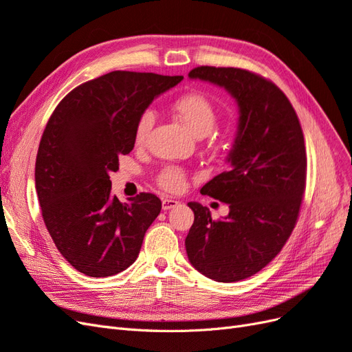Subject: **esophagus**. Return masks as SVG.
Masks as SVG:
<instances>
[{
    "label": "esophagus",
    "mask_w": 352,
    "mask_h": 352,
    "mask_svg": "<svg viewBox=\"0 0 352 352\" xmlns=\"http://www.w3.org/2000/svg\"><path fill=\"white\" fill-rule=\"evenodd\" d=\"M176 206H179V201H176V199L163 198V201H162V207H163L164 211H166V210H170V208H175Z\"/></svg>",
    "instance_id": "34e87169"
}]
</instances>
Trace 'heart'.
Here are the masks:
<instances>
[{"label": "heart", "mask_w": 352, "mask_h": 352, "mask_svg": "<svg viewBox=\"0 0 352 352\" xmlns=\"http://www.w3.org/2000/svg\"><path fill=\"white\" fill-rule=\"evenodd\" d=\"M175 110L180 120L190 131V133L202 138L208 135L217 123V111L212 102L199 92H189L175 102ZM155 122L153 110H145L135 126V144L142 145L150 135ZM157 184L167 192H180L186 186L185 170L176 166H167L157 176Z\"/></svg>", "instance_id": "heart-1"}]
</instances>
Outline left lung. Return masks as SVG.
<instances>
[{"label":"left lung","mask_w":352,"mask_h":352,"mask_svg":"<svg viewBox=\"0 0 352 352\" xmlns=\"http://www.w3.org/2000/svg\"><path fill=\"white\" fill-rule=\"evenodd\" d=\"M190 79L225 88L239 107L230 167L201 188L229 206L223 220L188 202L194 225L185 239L190 264L217 282H238L264 269L285 247L305 192L307 153L300 119L286 95L257 73L199 66Z\"/></svg>","instance_id":"1"}]
</instances>
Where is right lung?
I'll list each match as a JSON object with an SVG mask.
<instances>
[{"instance_id": "1", "label": "right lung", "mask_w": 352, "mask_h": 352, "mask_svg": "<svg viewBox=\"0 0 352 352\" xmlns=\"http://www.w3.org/2000/svg\"><path fill=\"white\" fill-rule=\"evenodd\" d=\"M184 76L116 70L63 98L42 133L35 186L57 250L78 272L107 278L138 258L162 201L111 197L110 173L135 145V126L155 97Z\"/></svg>"}]
</instances>
